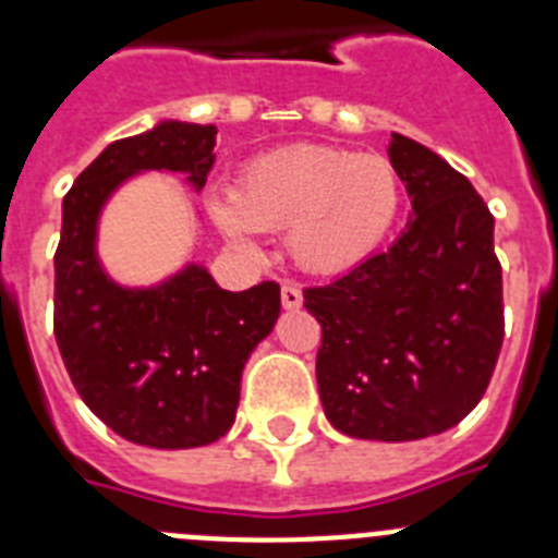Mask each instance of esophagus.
<instances>
[{
	"label": "esophagus",
	"mask_w": 558,
	"mask_h": 558,
	"mask_svg": "<svg viewBox=\"0 0 558 558\" xmlns=\"http://www.w3.org/2000/svg\"><path fill=\"white\" fill-rule=\"evenodd\" d=\"M304 302V295L302 290L295 288V284H282V304L288 310H295V307H302Z\"/></svg>",
	"instance_id": "obj_1"
}]
</instances>
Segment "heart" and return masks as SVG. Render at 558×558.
Segmentation results:
<instances>
[{
	"instance_id": "b5f03b06",
	"label": "heart",
	"mask_w": 558,
	"mask_h": 558,
	"mask_svg": "<svg viewBox=\"0 0 558 558\" xmlns=\"http://www.w3.org/2000/svg\"><path fill=\"white\" fill-rule=\"evenodd\" d=\"M209 209L236 243H248L254 229L288 231L295 265L338 274L386 240L402 209V186L383 156L290 145L248 161L231 195H211Z\"/></svg>"
}]
</instances>
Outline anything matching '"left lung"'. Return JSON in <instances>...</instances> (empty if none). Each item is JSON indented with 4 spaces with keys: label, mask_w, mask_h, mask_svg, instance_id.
I'll return each mask as SVG.
<instances>
[{
    "label": "left lung",
    "mask_w": 558,
    "mask_h": 558,
    "mask_svg": "<svg viewBox=\"0 0 558 558\" xmlns=\"http://www.w3.org/2000/svg\"><path fill=\"white\" fill-rule=\"evenodd\" d=\"M391 165L413 215L388 251L304 288L322 324L315 377L335 430L413 441L458 425L495 374L506 335L495 218L475 186L393 133Z\"/></svg>",
    "instance_id": "1"
}]
</instances>
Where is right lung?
<instances>
[{
  "mask_svg": "<svg viewBox=\"0 0 558 558\" xmlns=\"http://www.w3.org/2000/svg\"><path fill=\"white\" fill-rule=\"evenodd\" d=\"M215 125L161 122L111 142L63 198L52 318L63 366L95 416L156 450L204 447L229 433L245 360L282 307L279 284L231 293L190 265L159 288L125 290L97 263V215L140 170L190 172L201 190L215 165Z\"/></svg>",
  "mask_w": 558,
  "mask_h": 558,
  "instance_id": "right-lung-1",
  "label": "right lung"
}]
</instances>
